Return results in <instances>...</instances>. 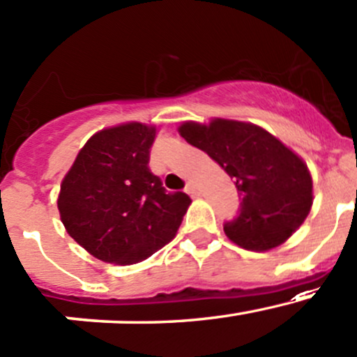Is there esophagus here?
Returning a JSON list of instances; mask_svg holds the SVG:
<instances>
[{
	"label": "esophagus",
	"instance_id": "obj_1",
	"mask_svg": "<svg viewBox=\"0 0 357 357\" xmlns=\"http://www.w3.org/2000/svg\"><path fill=\"white\" fill-rule=\"evenodd\" d=\"M186 193H190L191 197H195V195L198 193L197 183H195V181H188V185H186Z\"/></svg>",
	"mask_w": 357,
	"mask_h": 357
}]
</instances>
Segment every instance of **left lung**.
<instances>
[{
  "instance_id": "8db88e82",
  "label": "left lung",
  "mask_w": 357,
  "mask_h": 357,
  "mask_svg": "<svg viewBox=\"0 0 357 357\" xmlns=\"http://www.w3.org/2000/svg\"><path fill=\"white\" fill-rule=\"evenodd\" d=\"M179 134L217 160L234 179L241 208L225 222L227 237L249 250L283 244L310 213L313 193L307 164L257 125L215 119L186 121Z\"/></svg>"
}]
</instances>
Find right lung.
Wrapping results in <instances>:
<instances>
[{"mask_svg":"<svg viewBox=\"0 0 357 357\" xmlns=\"http://www.w3.org/2000/svg\"><path fill=\"white\" fill-rule=\"evenodd\" d=\"M155 128L123 123L84 144L64 176L57 206L74 241L113 264H135L171 242L191 199L149 169Z\"/></svg>","mask_w":357,"mask_h":357,"instance_id":"right-lung-1","label":"right lung"}]
</instances>
